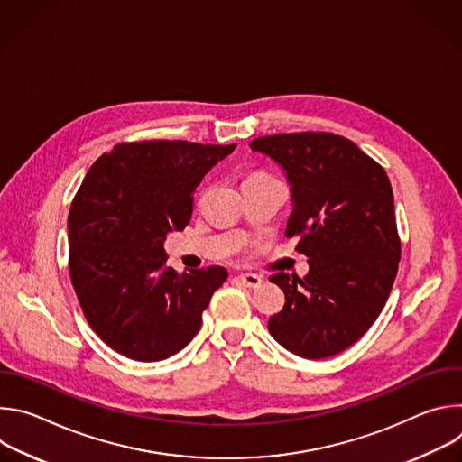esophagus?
<instances>
[{
	"instance_id": "obj_1",
	"label": "esophagus",
	"mask_w": 462,
	"mask_h": 462,
	"mask_svg": "<svg viewBox=\"0 0 462 462\" xmlns=\"http://www.w3.org/2000/svg\"><path fill=\"white\" fill-rule=\"evenodd\" d=\"M237 282L243 285V287H248V289H257L261 285V276L257 274H252V273H246V274H239L237 276Z\"/></svg>"
}]
</instances>
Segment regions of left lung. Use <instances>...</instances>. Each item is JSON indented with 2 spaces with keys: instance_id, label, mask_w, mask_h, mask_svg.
<instances>
[{
  "instance_id": "1",
  "label": "left lung",
  "mask_w": 462,
  "mask_h": 462,
  "mask_svg": "<svg viewBox=\"0 0 462 462\" xmlns=\"http://www.w3.org/2000/svg\"><path fill=\"white\" fill-rule=\"evenodd\" d=\"M291 184L285 236H301L309 274L271 276L285 292L269 331L287 351L319 360L365 335L382 312L401 261L393 189L383 168L335 134H283L254 139Z\"/></svg>"
}]
</instances>
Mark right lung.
I'll list each match as a JSON object with an SVG mask.
<instances>
[{"label": "right lung", "mask_w": 462, "mask_h": 462, "mask_svg": "<svg viewBox=\"0 0 462 462\" xmlns=\"http://www.w3.org/2000/svg\"><path fill=\"white\" fill-rule=\"evenodd\" d=\"M236 144H116L89 168L69 219V273L88 323L113 351L159 362L201 327L223 267L177 274L164 241L191 217L193 191Z\"/></svg>", "instance_id": "right-lung-1"}]
</instances>
